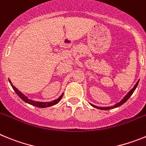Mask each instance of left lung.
Masks as SVG:
<instances>
[{
	"label": "left lung",
	"mask_w": 146,
	"mask_h": 146,
	"mask_svg": "<svg viewBox=\"0 0 146 146\" xmlns=\"http://www.w3.org/2000/svg\"><path fill=\"white\" fill-rule=\"evenodd\" d=\"M138 82H139V81H137V82L136 84H135V86H134L133 88L131 89V91H130L129 92L128 94H127V95H126V96H125V97L123 98V99H122V101L120 102L119 103H118V104H115V105H114V106L108 107V108H99V107H96V106H95V105H93V104H91V105H92L93 107H94V108H97V109H99V110H106L113 109V108H118V107H119V106H121V105H122V104H123V103H125L126 101H127V100H128L130 96H131V94H133L134 91H135V89H136L137 86V85H138Z\"/></svg>",
	"instance_id": "8db88e82"
}]
</instances>
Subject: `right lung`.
Instances as JSON below:
<instances>
[{"label": "right lung", "instance_id": "add662e5", "mask_svg": "<svg viewBox=\"0 0 146 146\" xmlns=\"http://www.w3.org/2000/svg\"><path fill=\"white\" fill-rule=\"evenodd\" d=\"M10 83H11V82H10ZM11 86H12L13 89L15 90V91L16 92V94H17L18 96H20L22 99H23V101H25V102L28 103V104H32V105H33V106H35V107H38V108H47V107L52 106V105H54V104H57V103L60 101V99H62V97H63V94H62L61 96H60L58 99H55V100H54V101H52V102H34V101H32V100H31V99H28L26 96H24V95H23V94H22L20 91H18L17 89L15 86H13L11 83Z\"/></svg>", "mask_w": 146, "mask_h": 146}]
</instances>
